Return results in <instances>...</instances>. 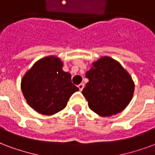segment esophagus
<instances>
[{
  "label": "esophagus",
  "instance_id": "1",
  "mask_svg": "<svg viewBox=\"0 0 155 155\" xmlns=\"http://www.w3.org/2000/svg\"><path fill=\"white\" fill-rule=\"evenodd\" d=\"M78 87L79 90L82 91V89L84 88V83H80V84H79Z\"/></svg>",
  "mask_w": 155,
  "mask_h": 155
}]
</instances>
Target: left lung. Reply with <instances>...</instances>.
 Segmentation results:
<instances>
[{
  "label": "left lung",
  "instance_id": "8db88e82",
  "mask_svg": "<svg viewBox=\"0 0 155 155\" xmlns=\"http://www.w3.org/2000/svg\"><path fill=\"white\" fill-rule=\"evenodd\" d=\"M89 82L82 93L90 109L102 117H109L123 111L130 103L134 82L119 63L104 56L86 73Z\"/></svg>",
  "mask_w": 155,
  "mask_h": 155
}]
</instances>
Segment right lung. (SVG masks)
Wrapping results in <instances>:
<instances>
[{
  "label": "right lung",
  "instance_id": "right-lung-1",
  "mask_svg": "<svg viewBox=\"0 0 155 155\" xmlns=\"http://www.w3.org/2000/svg\"><path fill=\"white\" fill-rule=\"evenodd\" d=\"M55 56L42 58L24 75L21 90L29 106L44 115H52L66 107L69 97L79 89L72 83L71 74L64 72Z\"/></svg>",
  "mask_w": 155,
  "mask_h": 155
}]
</instances>
